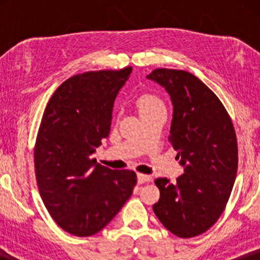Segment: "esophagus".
<instances>
[{
  "mask_svg": "<svg viewBox=\"0 0 260 260\" xmlns=\"http://www.w3.org/2000/svg\"><path fill=\"white\" fill-rule=\"evenodd\" d=\"M137 181H138V183H140V184L150 182L151 176L150 175H145V174H142V173H138L137 174Z\"/></svg>",
  "mask_w": 260,
  "mask_h": 260,
  "instance_id": "obj_1",
  "label": "esophagus"
}]
</instances>
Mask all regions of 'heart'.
Returning a JSON list of instances; mask_svg holds the SVG:
<instances>
[{"mask_svg":"<svg viewBox=\"0 0 260 260\" xmlns=\"http://www.w3.org/2000/svg\"><path fill=\"white\" fill-rule=\"evenodd\" d=\"M136 106L141 116L158 111V110H166L165 102L155 93H142L138 95Z\"/></svg>","mask_w":260,"mask_h":260,"instance_id":"obj_1","label":"heart"}]
</instances>
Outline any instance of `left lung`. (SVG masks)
I'll use <instances>...</instances> for the list:
<instances>
[{
    "mask_svg": "<svg viewBox=\"0 0 260 260\" xmlns=\"http://www.w3.org/2000/svg\"><path fill=\"white\" fill-rule=\"evenodd\" d=\"M148 79L162 85L172 98L169 141L183 166L176 182L155 180L161 195L152 209L175 236H200L218 221L236 181L238 142L232 119L214 92L187 71L156 69Z\"/></svg>",
    "mask_w": 260,
    "mask_h": 260,
    "instance_id": "left-lung-1",
    "label": "left lung"
}]
</instances>
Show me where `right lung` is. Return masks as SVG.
I'll list each match as a JSON object with an SVG mask.
<instances>
[{"mask_svg": "<svg viewBox=\"0 0 260 260\" xmlns=\"http://www.w3.org/2000/svg\"><path fill=\"white\" fill-rule=\"evenodd\" d=\"M133 67L90 71L63 81L42 115L34 147L39 193L53 220L77 237L102 231L137 183L133 170L91 158L110 134L113 103Z\"/></svg>", "mask_w": 260, "mask_h": 260, "instance_id": "right-lung-1", "label": "right lung"}]
</instances>
